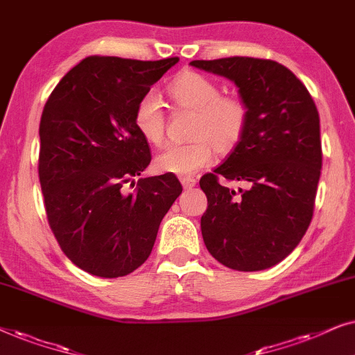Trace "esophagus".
Here are the masks:
<instances>
[{
  "mask_svg": "<svg viewBox=\"0 0 355 355\" xmlns=\"http://www.w3.org/2000/svg\"><path fill=\"white\" fill-rule=\"evenodd\" d=\"M180 182H182V185H183V188H185V190H190V188L196 185V178L195 177H182Z\"/></svg>",
  "mask_w": 355,
  "mask_h": 355,
  "instance_id": "esophagus-1",
  "label": "esophagus"
}]
</instances>
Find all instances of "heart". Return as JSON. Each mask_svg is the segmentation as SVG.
Wrapping results in <instances>:
<instances>
[{"instance_id":"1","label":"heart","mask_w":355,"mask_h":355,"mask_svg":"<svg viewBox=\"0 0 355 355\" xmlns=\"http://www.w3.org/2000/svg\"><path fill=\"white\" fill-rule=\"evenodd\" d=\"M168 96L175 105L195 112L190 143L167 146L157 157L155 168L162 173L188 177L211 162L214 150L229 154L247 133L248 103L235 94H220L219 84L196 71H183L168 84ZM135 126L154 146L165 138V113L160 98L148 92L135 108Z\"/></svg>"}]
</instances>
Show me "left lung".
<instances>
[{
  "instance_id": "obj_1",
  "label": "left lung",
  "mask_w": 355,
  "mask_h": 355,
  "mask_svg": "<svg viewBox=\"0 0 355 355\" xmlns=\"http://www.w3.org/2000/svg\"><path fill=\"white\" fill-rule=\"evenodd\" d=\"M193 66L225 76L248 103L247 133L212 173L201 217L206 248L235 271H261L282 261L309 229L321 172L320 116L310 92L272 60L229 56ZM240 181L235 192L220 180Z\"/></svg>"
}]
</instances>
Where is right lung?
<instances>
[{
    "instance_id": "1",
    "label": "right lung",
    "mask_w": 355,
    "mask_h": 355,
    "mask_svg": "<svg viewBox=\"0 0 355 355\" xmlns=\"http://www.w3.org/2000/svg\"><path fill=\"white\" fill-rule=\"evenodd\" d=\"M178 58L139 61L94 55L50 94L40 118L39 178L61 252L98 277L138 269L182 185L172 173L139 177L150 148L135 108ZM130 183L135 190L126 193Z\"/></svg>"
}]
</instances>
